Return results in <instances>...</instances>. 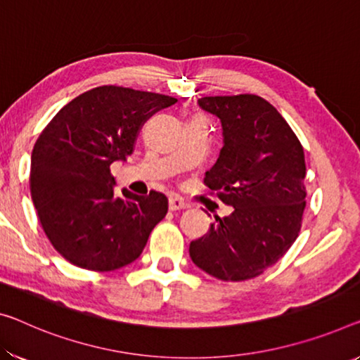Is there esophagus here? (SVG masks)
Wrapping results in <instances>:
<instances>
[{
  "instance_id": "34e87169",
  "label": "esophagus",
  "mask_w": 360,
  "mask_h": 360,
  "mask_svg": "<svg viewBox=\"0 0 360 360\" xmlns=\"http://www.w3.org/2000/svg\"><path fill=\"white\" fill-rule=\"evenodd\" d=\"M188 207V202L186 201H184V199L181 198H176V196H172L169 199V209L172 212H175V211H184V209H186Z\"/></svg>"
}]
</instances>
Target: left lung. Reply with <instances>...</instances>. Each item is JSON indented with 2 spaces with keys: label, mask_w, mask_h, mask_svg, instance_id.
Wrapping results in <instances>:
<instances>
[{
  "label": "left lung",
  "mask_w": 360,
  "mask_h": 360,
  "mask_svg": "<svg viewBox=\"0 0 360 360\" xmlns=\"http://www.w3.org/2000/svg\"><path fill=\"white\" fill-rule=\"evenodd\" d=\"M198 104L217 115L224 130L204 185L233 212L215 217L207 233L190 243V257L219 280H250L278 262L300 235L307 195L304 149L261 96H204Z\"/></svg>",
  "instance_id": "obj_1"
}]
</instances>
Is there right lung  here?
Listing matches in <instances>:
<instances>
[{
  "label": "right lung",
  "instance_id": "right-lung-1",
  "mask_svg": "<svg viewBox=\"0 0 360 360\" xmlns=\"http://www.w3.org/2000/svg\"><path fill=\"white\" fill-rule=\"evenodd\" d=\"M176 99L134 88H91L59 110L32 151L30 195L38 220L65 261L110 272L140 257L169 201L159 191L115 196L110 165L134 153L136 136Z\"/></svg>",
  "mask_w": 360,
  "mask_h": 360
}]
</instances>
